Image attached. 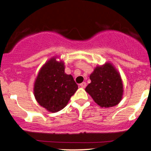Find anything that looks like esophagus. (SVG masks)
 <instances>
[{"mask_svg": "<svg viewBox=\"0 0 151 151\" xmlns=\"http://www.w3.org/2000/svg\"><path fill=\"white\" fill-rule=\"evenodd\" d=\"M86 86V82H82L81 84H80V86L81 88H85Z\"/></svg>", "mask_w": 151, "mask_h": 151, "instance_id": "34e87169", "label": "esophagus"}]
</instances>
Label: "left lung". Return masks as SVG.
Returning a JSON list of instances; mask_svg holds the SVG:
<instances>
[{
	"label": "left lung",
	"instance_id": "left-lung-1",
	"mask_svg": "<svg viewBox=\"0 0 151 151\" xmlns=\"http://www.w3.org/2000/svg\"><path fill=\"white\" fill-rule=\"evenodd\" d=\"M91 83L85 91L97 104L109 108L119 104L124 94V85L121 74L113 64L106 62L98 65L90 74Z\"/></svg>",
	"mask_w": 151,
	"mask_h": 151
}]
</instances>
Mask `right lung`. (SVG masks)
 Segmentation results:
<instances>
[{
  "label": "right lung",
  "mask_w": 151,
  "mask_h": 151,
  "mask_svg": "<svg viewBox=\"0 0 151 151\" xmlns=\"http://www.w3.org/2000/svg\"><path fill=\"white\" fill-rule=\"evenodd\" d=\"M57 59L53 57L42 65L33 88L37 103L52 113L65 108L78 89L73 77L65 72V62Z\"/></svg>",
  "instance_id": "1"
}]
</instances>
